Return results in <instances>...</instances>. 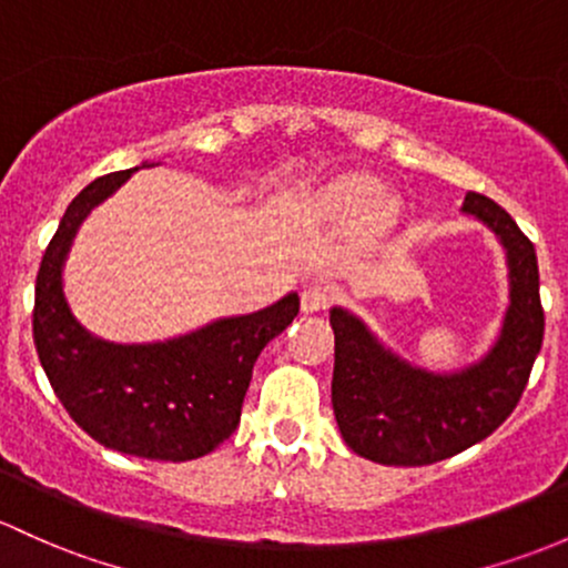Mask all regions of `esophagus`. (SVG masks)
<instances>
[{
  "label": "esophagus",
  "instance_id": "esophagus-1",
  "mask_svg": "<svg viewBox=\"0 0 568 568\" xmlns=\"http://www.w3.org/2000/svg\"><path fill=\"white\" fill-rule=\"evenodd\" d=\"M333 301V286L327 282H311L303 286L301 292V308L306 314H316V311L327 308Z\"/></svg>",
  "mask_w": 568,
  "mask_h": 568
}]
</instances>
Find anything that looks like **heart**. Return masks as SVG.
Listing matches in <instances>:
<instances>
[{
  "label": "heart",
  "mask_w": 568,
  "mask_h": 568,
  "mask_svg": "<svg viewBox=\"0 0 568 568\" xmlns=\"http://www.w3.org/2000/svg\"><path fill=\"white\" fill-rule=\"evenodd\" d=\"M322 205L333 216H355L374 209L376 222H387L389 219V205L382 200V184L368 175H346L338 179L322 192Z\"/></svg>",
  "instance_id": "heart-1"
}]
</instances>
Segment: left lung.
Segmentation results:
<instances>
[{"label":"left lung","instance_id":"8db88e82","mask_svg":"<svg viewBox=\"0 0 568 568\" xmlns=\"http://www.w3.org/2000/svg\"><path fill=\"white\" fill-rule=\"evenodd\" d=\"M460 213L506 254L509 303L496 341L474 363L430 371L400 357L349 308H331L333 412L346 447L382 466H428L490 436L526 389L545 335L534 243L501 205L468 192Z\"/></svg>","mask_w":568,"mask_h":568}]
</instances>
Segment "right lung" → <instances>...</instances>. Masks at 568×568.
Wrapping results in <instances>:
<instances>
[{"label":"right lung","instance_id":"obj_1","mask_svg":"<svg viewBox=\"0 0 568 568\" xmlns=\"http://www.w3.org/2000/svg\"><path fill=\"white\" fill-rule=\"evenodd\" d=\"M140 168L91 181L67 205L34 284V344L57 398L94 442L124 455L184 463L233 436L254 363L295 320L301 297L286 292L252 314L219 316L145 344H115L81 325L64 295L72 241L89 213Z\"/></svg>","mask_w":568,"mask_h":568}]
</instances>
